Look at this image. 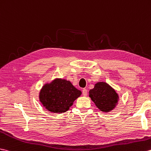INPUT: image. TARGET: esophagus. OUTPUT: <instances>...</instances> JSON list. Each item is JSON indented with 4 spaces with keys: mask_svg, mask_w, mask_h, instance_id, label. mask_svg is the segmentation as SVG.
I'll return each mask as SVG.
<instances>
[{
    "mask_svg": "<svg viewBox=\"0 0 151 151\" xmlns=\"http://www.w3.org/2000/svg\"><path fill=\"white\" fill-rule=\"evenodd\" d=\"M82 94L84 96H87V90L86 89V88H83V89L82 90Z\"/></svg>",
    "mask_w": 151,
    "mask_h": 151,
    "instance_id": "esophagus-1",
    "label": "esophagus"
}]
</instances>
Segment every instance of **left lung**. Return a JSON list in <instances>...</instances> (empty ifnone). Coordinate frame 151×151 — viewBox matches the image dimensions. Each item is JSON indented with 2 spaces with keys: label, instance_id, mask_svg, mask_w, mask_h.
<instances>
[{
  "label": "left lung",
  "instance_id": "obj_1",
  "mask_svg": "<svg viewBox=\"0 0 151 151\" xmlns=\"http://www.w3.org/2000/svg\"><path fill=\"white\" fill-rule=\"evenodd\" d=\"M89 97L96 106L104 112H109L117 104L119 96L114 88L105 82H98L90 90Z\"/></svg>",
  "mask_w": 151,
  "mask_h": 151
}]
</instances>
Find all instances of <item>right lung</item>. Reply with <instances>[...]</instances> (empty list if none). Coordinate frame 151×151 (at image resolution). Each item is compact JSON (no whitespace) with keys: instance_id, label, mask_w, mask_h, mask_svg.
Returning a JSON list of instances; mask_svg holds the SVG:
<instances>
[{"instance_id":"add662e5","label":"right lung","mask_w":151,"mask_h":151,"mask_svg":"<svg viewBox=\"0 0 151 151\" xmlns=\"http://www.w3.org/2000/svg\"><path fill=\"white\" fill-rule=\"evenodd\" d=\"M81 94L69 81L57 78L42 87L40 100L48 111L60 114L68 111Z\"/></svg>"}]
</instances>
